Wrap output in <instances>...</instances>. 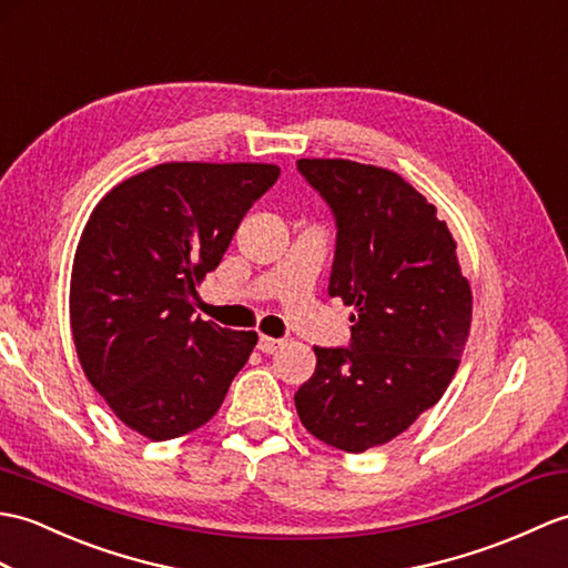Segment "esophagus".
Returning <instances> with one entry per match:
<instances>
[{"label":"esophagus","mask_w":568,"mask_h":568,"mask_svg":"<svg viewBox=\"0 0 568 568\" xmlns=\"http://www.w3.org/2000/svg\"><path fill=\"white\" fill-rule=\"evenodd\" d=\"M281 346H283L281 338H271V336H261L258 338V351L261 353H273V351H278Z\"/></svg>","instance_id":"34e87169"}]
</instances>
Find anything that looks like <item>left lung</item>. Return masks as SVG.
I'll return each instance as SVG.
<instances>
[{"instance_id": "obj_1", "label": "left lung", "mask_w": 568, "mask_h": 568, "mask_svg": "<svg viewBox=\"0 0 568 568\" xmlns=\"http://www.w3.org/2000/svg\"><path fill=\"white\" fill-rule=\"evenodd\" d=\"M297 169L336 217L328 295L355 310L351 348L314 346L297 416L322 443L365 453L445 394L469 338L471 287L445 220L397 171L351 160Z\"/></svg>"}]
</instances>
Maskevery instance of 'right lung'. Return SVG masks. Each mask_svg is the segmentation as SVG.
I'll use <instances>...</instances> for the list:
<instances>
[{
    "label": "right lung",
    "mask_w": 568,
    "mask_h": 568,
    "mask_svg": "<svg viewBox=\"0 0 568 568\" xmlns=\"http://www.w3.org/2000/svg\"><path fill=\"white\" fill-rule=\"evenodd\" d=\"M281 169L166 162L105 193L79 236L70 324L77 358L111 412L150 440L207 424L258 334L193 316L246 210Z\"/></svg>",
    "instance_id": "right-lung-1"
}]
</instances>
